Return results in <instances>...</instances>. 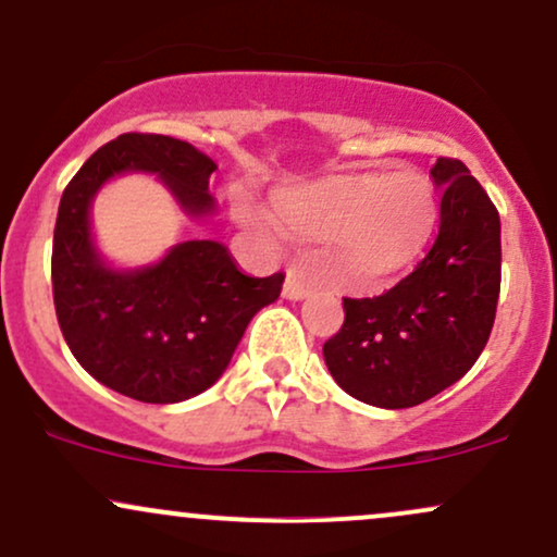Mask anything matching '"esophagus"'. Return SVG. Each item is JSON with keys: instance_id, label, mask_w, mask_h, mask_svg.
<instances>
[{"instance_id": "esophagus-1", "label": "esophagus", "mask_w": 557, "mask_h": 557, "mask_svg": "<svg viewBox=\"0 0 557 557\" xmlns=\"http://www.w3.org/2000/svg\"><path fill=\"white\" fill-rule=\"evenodd\" d=\"M310 295V281L305 278V273L299 268H289L284 281V297L286 299H305Z\"/></svg>"}]
</instances>
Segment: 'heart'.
<instances>
[{"mask_svg":"<svg viewBox=\"0 0 557 557\" xmlns=\"http://www.w3.org/2000/svg\"><path fill=\"white\" fill-rule=\"evenodd\" d=\"M278 215L315 239L336 236L345 245L347 286L379 292L403 276L429 245L440 218L434 184L416 171L331 178L276 199ZM249 223L273 231L252 212Z\"/></svg>","mask_w":557,"mask_h":557,"instance_id":"1","label":"heart"}]
</instances>
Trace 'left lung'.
I'll use <instances>...</instances> for the list:
<instances>
[{"mask_svg":"<svg viewBox=\"0 0 557 557\" xmlns=\"http://www.w3.org/2000/svg\"><path fill=\"white\" fill-rule=\"evenodd\" d=\"M440 234L410 276L379 297H345L323 345L336 384L376 408H413L463 379L492 334L499 297V215L460 160L431 168Z\"/></svg>","mask_w":557,"mask_h":557,"instance_id":"obj_1","label":"left lung"}]
</instances>
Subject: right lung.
Here are the masks:
<instances>
[{
	"label": "right lung",
	"instance_id": "add662e5",
	"mask_svg": "<svg viewBox=\"0 0 557 557\" xmlns=\"http://www.w3.org/2000/svg\"><path fill=\"white\" fill-rule=\"evenodd\" d=\"M215 162L189 141L123 134L99 147L60 199L52 295L60 331L94 379L131 399L181 403L221 379L252 315L276 302L284 273L252 278L210 239L181 242L154 265L115 271L91 239L89 208L104 181L158 173L189 215L215 210Z\"/></svg>",
	"mask_w": 557,
	"mask_h": 557
}]
</instances>
